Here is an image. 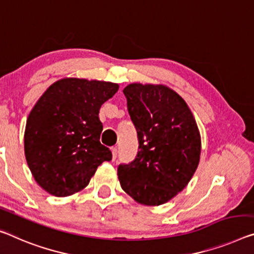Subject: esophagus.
<instances>
[{
    "label": "esophagus",
    "instance_id": "1",
    "mask_svg": "<svg viewBox=\"0 0 254 254\" xmlns=\"http://www.w3.org/2000/svg\"><path fill=\"white\" fill-rule=\"evenodd\" d=\"M111 152H112V159L115 160L117 158V154H118V149H117V147H112Z\"/></svg>",
    "mask_w": 254,
    "mask_h": 254
}]
</instances>
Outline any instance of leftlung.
<instances>
[{"mask_svg":"<svg viewBox=\"0 0 254 254\" xmlns=\"http://www.w3.org/2000/svg\"><path fill=\"white\" fill-rule=\"evenodd\" d=\"M138 137L134 161L119 165L122 189L136 202L160 205L189 184L201 154V136L189 105L165 85L124 88Z\"/></svg>","mask_w":254,"mask_h":254,"instance_id":"left-lung-1","label":"left lung"}]
</instances>
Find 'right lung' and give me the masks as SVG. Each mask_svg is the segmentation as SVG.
<instances>
[{
	"instance_id": "add662e5",
	"label": "right lung",
	"mask_w": 254,
	"mask_h": 254,
	"mask_svg": "<svg viewBox=\"0 0 254 254\" xmlns=\"http://www.w3.org/2000/svg\"><path fill=\"white\" fill-rule=\"evenodd\" d=\"M119 85L64 78L46 89L27 119L25 155L35 181L54 196H68L88 185L111 151L100 142V108Z\"/></svg>"
}]
</instances>
